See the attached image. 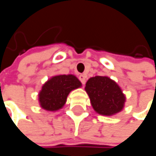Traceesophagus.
<instances>
[{
  "label": "esophagus",
  "mask_w": 156,
  "mask_h": 156,
  "mask_svg": "<svg viewBox=\"0 0 156 156\" xmlns=\"http://www.w3.org/2000/svg\"><path fill=\"white\" fill-rule=\"evenodd\" d=\"M79 80L81 81V83H82V85L83 86H85V84H86V76L85 75H83V74H81V75H79Z\"/></svg>",
  "instance_id": "obj_1"
}]
</instances>
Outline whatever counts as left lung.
<instances>
[{"instance_id": "obj_1", "label": "left lung", "mask_w": 156, "mask_h": 156, "mask_svg": "<svg viewBox=\"0 0 156 156\" xmlns=\"http://www.w3.org/2000/svg\"><path fill=\"white\" fill-rule=\"evenodd\" d=\"M87 93L94 110L102 115H114L124 108L126 96L120 87L108 77L96 76L86 83Z\"/></svg>"}]
</instances>
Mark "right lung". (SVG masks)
<instances>
[{"label": "right lung", "instance_id": "right-lung-1", "mask_svg": "<svg viewBox=\"0 0 156 156\" xmlns=\"http://www.w3.org/2000/svg\"><path fill=\"white\" fill-rule=\"evenodd\" d=\"M81 86V82L74 75L54 76L42 86L39 93L40 105L48 111H57L62 108L69 94Z\"/></svg>", "mask_w": 156, "mask_h": 156}]
</instances>
